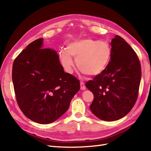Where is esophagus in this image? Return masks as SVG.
Wrapping results in <instances>:
<instances>
[{"label": "esophagus", "instance_id": "esophagus-1", "mask_svg": "<svg viewBox=\"0 0 151 151\" xmlns=\"http://www.w3.org/2000/svg\"><path fill=\"white\" fill-rule=\"evenodd\" d=\"M80 88L82 90H85L86 89V86L83 82H80Z\"/></svg>", "mask_w": 151, "mask_h": 151}]
</instances>
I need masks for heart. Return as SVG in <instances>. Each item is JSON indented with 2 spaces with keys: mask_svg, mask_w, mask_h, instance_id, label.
I'll use <instances>...</instances> for the list:
<instances>
[{
  "mask_svg": "<svg viewBox=\"0 0 151 151\" xmlns=\"http://www.w3.org/2000/svg\"><path fill=\"white\" fill-rule=\"evenodd\" d=\"M111 54V50L107 42L82 39L69 42L67 49L59 51V57L66 72L70 73L73 71V57L76 59L77 68L83 74L94 76L105 70L110 62Z\"/></svg>",
  "mask_w": 151,
  "mask_h": 151,
  "instance_id": "heart-1",
  "label": "heart"
}]
</instances>
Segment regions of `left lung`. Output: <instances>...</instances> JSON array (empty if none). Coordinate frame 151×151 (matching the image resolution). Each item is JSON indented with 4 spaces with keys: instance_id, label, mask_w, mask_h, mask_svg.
Segmentation results:
<instances>
[{
    "instance_id": "8db88e82",
    "label": "left lung",
    "mask_w": 151,
    "mask_h": 151,
    "mask_svg": "<svg viewBox=\"0 0 151 151\" xmlns=\"http://www.w3.org/2000/svg\"><path fill=\"white\" fill-rule=\"evenodd\" d=\"M111 58L102 73L86 86L94 94L90 109L98 118L114 121L133 109L138 98L141 65L131 46L118 35L112 39Z\"/></svg>"
}]
</instances>
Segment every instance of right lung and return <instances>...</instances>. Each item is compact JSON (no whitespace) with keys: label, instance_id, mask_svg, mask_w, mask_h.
Listing matches in <instances>:
<instances>
[{"label":"right lung","instance_id":"add662e5","mask_svg":"<svg viewBox=\"0 0 151 151\" xmlns=\"http://www.w3.org/2000/svg\"><path fill=\"white\" fill-rule=\"evenodd\" d=\"M43 39L30 43L15 59L12 80L18 105L27 117L42 124L55 121L80 90L79 80L64 71L59 55L42 48Z\"/></svg>","mask_w":151,"mask_h":151}]
</instances>
